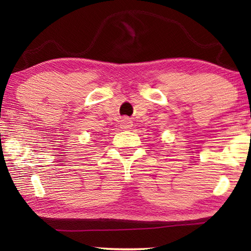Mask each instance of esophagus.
I'll return each instance as SVG.
<instances>
[{"label": "esophagus", "mask_w": 251, "mask_h": 251, "mask_svg": "<svg viewBox=\"0 0 251 251\" xmlns=\"http://www.w3.org/2000/svg\"><path fill=\"white\" fill-rule=\"evenodd\" d=\"M131 126H133V124H131V122L128 120V118H124V120H123L121 123V128L124 130L130 129Z\"/></svg>", "instance_id": "34e87169"}]
</instances>
